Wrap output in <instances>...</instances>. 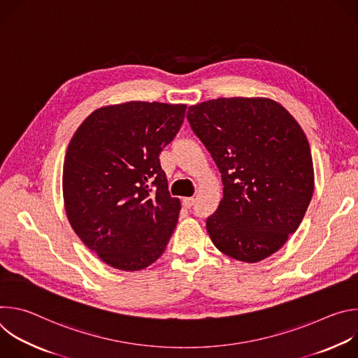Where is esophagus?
<instances>
[{"label":"esophagus","mask_w":358,"mask_h":358,"mask_svg":"<svg viewBox=\"0 0 358 358\" xmlns=\"http://www.w3.org/2000/svg\"><path fill=\"white\" fill-rule=\"evenodd\" d=\"M194 198H182V206L185 207V208H191L192 206H194Z\"/></svg>","instance_id":"34e87169"}]
</instances>
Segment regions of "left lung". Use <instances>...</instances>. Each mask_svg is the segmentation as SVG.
<instances>
[{
  "label": "left lung",
  "instance_id": "8db88e82",
  "mask_svg": "<svg viewBox=\"0 0 358 358\" xmlns=\"http://www.w3.org/2000/svg\"><path fill=\"white\" fill-rule=\"evenodd\" d=\"M195 136L224 184L207 218L213 243L255 264L279 250L308 210L315 173L308 138L294 117L266 97H220L188 108Z\"/></svg>",
  "mask_w": 358,
  "mask_h": 358
}]
</instances>
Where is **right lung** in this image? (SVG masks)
<instances>
[{
	"label": "right lung",
	"mask_w": 358,
	"mask_h": 358,
	"mask_svg": "<svg viewBox=\"0 0 358 358\" xmlns=\"http://www.w3.org/2000/svg\"><path fill=\"white\" fill-rule=\"evenodd\" d=\"M185 105L127 101L89 115L64 163L71 227L109 266L126 272L156 262L178 221L160 152L177 136Z\"/></svg>",
	"instance_id": "1"
}]
</instances>
